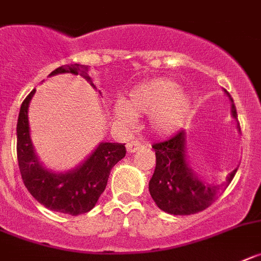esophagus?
Masks as SVG:
<instances>
[{
	"instance_id": "34e87169",
	"label": "esophagus",
	"mask_w": 261,
	"mask_h": 261,
	"mask_svg": "<svg viewBox=\"0 0 261 261\" xmlns=\"http://www.w3.org/2000/svg\"><path fill=\"white\" fill-rule=\"evenodd\" d=\"M141 147H142V143L140 141H130V142L126 143V150H128V152H135L138 149H141Z\"/></svg>"
}]
</instances>
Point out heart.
<instances>
[{"label":"heart","instance_id":"b5f03b06","mask_svg":"<svg viewBox=\"0 0 261 261\" xmlns=\"http://www.w3.org/2000/svg\"><path fill=\"white\" fill-rule=\"evenodd\" d=\"M191 110L189 95L169 79H156L142 84L129 93L128 101L112 106L115 119L124 125L135 123V115H150L155 132L168 135L180 128Z\"/></svg>","mask_w":261,"mask_h":261}]
</instances>
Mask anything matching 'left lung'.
I'll return each mask as SVG.
<instances>
[{
  "mask_svg": "<svg viewBox=\"0 0 261 261\" xmlns=\"http://www.w3.org/2000/svg\"><path fill=\"white\" fill-rule=\"evenodd\" d=\"M229 95V93H226ZM231 101V115L237 110ZM156 167L149 182V191L155 204L171 215H193L203 211L215 202L233 180L237 169L229 173L220 185H207L193 173L186 162L185 132L180 130L171 138L152 145Z\"/></svg>",
  "mask_w": 261,
  "mask_h": 261,
  "instance_id": "obj_1",
  "label": "left lung"
}]
</instances>
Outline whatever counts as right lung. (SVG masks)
<instances>
[{"instance_id":"add662e5","label":"right lung","mask_w":261,"mask_h":261,"mask_svg":"<svg viewBox=\"0 0 261 261\" xmlns=\"http://www.w3.org/2000/svg\"><path fill=\"white\" fill-rule=\"evenodd\" d=\"M66 72L83 76L93 85L88 76V66L83 64L58 67L50 76ZM35 92L33 89L21 103L16 125V155L23 182L31 195L51 211L71 216L87 214L106 189L112 167L125 156V143L101 142L73 171L66 173L47 171L38 162L30 136L28 106Z\"/></svg>"}]
</instances>
